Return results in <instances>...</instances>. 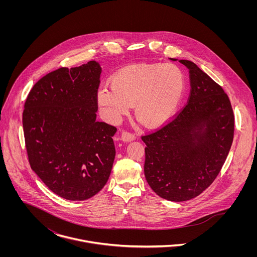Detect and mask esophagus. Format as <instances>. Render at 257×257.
Listing matches in <instances>:
<instances>
[{"mask_svg":"<svg viewBox=\"0 0 257 257\" xmlns=\"http://www.w3.org/2000/svg\"><path fill=\"white\" fill-rule=\"evenodd\" d=\"M120 140L124 143H130V142H133L136 140V137L135 135L131 134V133H127V132H122L120 134Z\"/></svg>","mask_w":257,"mask_h":257,"instance_id":"obj_1","label":"esophagus"}]
</instances>
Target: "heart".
<instances>
[{"label":"heart","mask_w":257,"mask_h":257,"mask_svg":"<svg viewBox=\"0 0 257 257\" xmlns=\"http://www.w3.org/2000/svg\"><path fill=\"white\" fill-rule=\"evenodd\" d=\"M102 85L97 101L106 117L116 122L135 106L136 116L149 128L157 127L178 110L185 77L175 64L139 63L122 67Z\"/></svg>","instance_id":"b5f03b06"}]
</instances>
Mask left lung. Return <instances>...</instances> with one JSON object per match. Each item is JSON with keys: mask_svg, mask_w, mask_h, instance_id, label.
Returning <instances> with one entry per match:
<instances>
[{"mask_svg": "<svg viewBox=\"0 0 257 257\" xmlns=\"http://www.w3.org/2000/svg\"><path fill=\"white\" fill-rule=\"evenodd\" d=\"M187 106L161 130L143 137L145 175L161 198L183 202L199 196L216 179L233 140L234 116L227 95L190 60Z\"/></svg>", "mask_w": 257, "mask_h": 257, "instance_id": "8db88e82", "label": "left lung"}]
</instances>
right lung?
<instances>
[{"instance_id": "right-lung-1", "label": "right lung", "mask_w": 257, "mask_h": 257, "mask_svg": "<svg viewBox=\"0 0 257 257\" xmlns=\"http://www.w3.org/2000/svg\"><path fill=\"white\" fill-rule=\"evenodd\" d=\"M102 67L92 60L42 77L31 90L23 112L32 169L53 193L87 200L109 180L116 128L97 120Z\"/></svg>"}]
</instances>
